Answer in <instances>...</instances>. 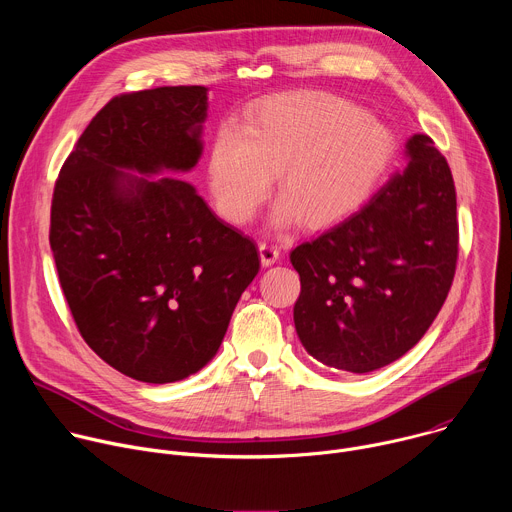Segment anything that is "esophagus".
Listing matches in <instances>:
<instances>
[{
  "label": "esophagus",
  "mask_w": 512,
  "mask_h": 512,
  "mask_svg": "<svg viewBox=\"0 0 512 512\" xmlns=\"http://www.w3.org/2000/svg\"><path fill=\"white\" fill-rule=\"evenodd\" d=\"M259 255H261L263 267H271V265L279 259L281 251H279V247L273 245L271 241H263V243H259Z\"/></svg>",
  "instance_id": "obj_1"
}]
</instances>
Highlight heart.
I'll use <instances>...</instances> for the list:
<instances>
[{
    "label": "heart",
    "instance_id": "1",
    "mask_svg": "<svg viewBox=\"0 0 512 512\" xmlns=\"http://www.w3.org/2000/svg\"><path fill=\"white\" fill-rule=\"evenodd\" d=\"M395 152L381 121L328 93L285 95L265 103L241 129L223 125L210 145L206 174L214 202L245 225L267 200L273 176L283 198L275 225L342 221L371 198Z\"/></svg>",
    "mask_w": 512,
    "mask_h": 512
}]
</instances>
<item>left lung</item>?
Wrapping results in <instances>:
<instances>
[{
  "instance_id": "obj_1",
  "label": "left lung",
  "mask_w": 512,
  "mask_h": 512,
  "mask_svg": "<svg viewBox=\"0 0 512 512\" xmlns=\"http://www.w3.org/2000/svg\"><path fill=\"white\" fill-rule=\"evenodd\" d=\"M407 166L289 261L302 291L300 342L328 367L371 373L401 358L442 310L458 259L456 188L435 143L415 133Z\"/></svg>"
}]
</instances>
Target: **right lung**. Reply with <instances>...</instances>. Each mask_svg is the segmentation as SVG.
Instances as JSON below:
<instances>
[{
	"mask_svg": "<svg viewBox=\"0 0 512 512\" xmlns=\"http://www.w3.org/2000/svg\"><path fill=\"white\" fill-rule=\"evenodd\" d=\"M206 87L111 99L54 186L50 249L85 342L141 383H176L214 358L247 285L255 243L196 188Z\"/></svg>",
	"mask_w": 512,
	"mask_h": 512,
	"instance_id": "obj_1",
	"label": "right lung"
}]
</instances>
